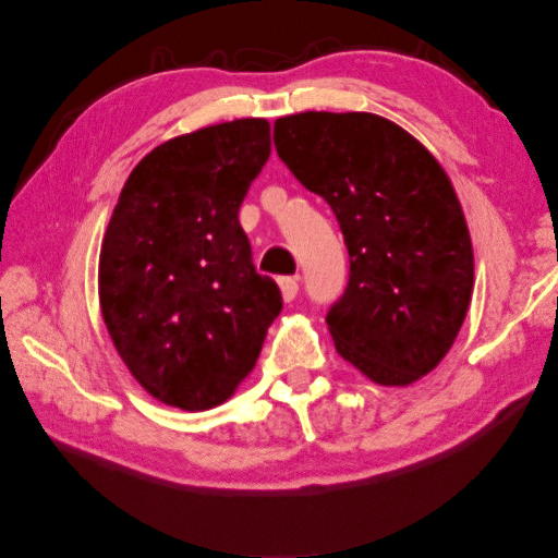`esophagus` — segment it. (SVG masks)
Instances as JSON below:
<instances>
[{"mask_svg":"<svg viewBox=\"0 0 558 558\" xmlns=\"http://www.w3.org/2000/svg\"><path fill=\"white\" fill-rule=\"evenodd\" d=\"M279 287H281V296H284V301H294L299 294V277H281Z\"/></svg>","mask_w":558,"mask_h":558,"instance_id":"obj_1","label":"esophagus"}]
</instances>
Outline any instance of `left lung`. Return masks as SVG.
Wrapping results in <instances>:
<instances>
[{
    "label": "left lung",
    "instance_id": "obj_1",
    "mask_svg": "<svg viewBox=\"0 0 558 558\" xmlns=\"http://www.w3.org/2000/svg\"><path fill=\"white\" fill-rule=\"evenodd\" d=\"M274 145L333 209L349 250V284L326 314L336 351L380 386L430 373L474 287L468 222L440 162L373 113L279 118Z\"/></svg>",
    "mask_w": 558,
    "mask_h": 558
}]
</instances>
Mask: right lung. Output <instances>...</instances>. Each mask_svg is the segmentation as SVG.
Wrapping results in <instances>:
<instances>
[{
    "label": "right lung",
    "mask_w": 558,
    "mask_h": 558,
    "mask_svg": "<svg viewBox=\"0 0 558 558\" xmlns=\"http://www.w3.org/2000/svg\"><path fill=\"white\" fill-rule=\"evenodd\" d=\"M269 153L264 118L209 125L145 155L118 197L100 246V312L128 371L162 403H225L281 312L240 225Z\"/></svg>",
    "instance_id": "obj_1"
}]
</instances>
